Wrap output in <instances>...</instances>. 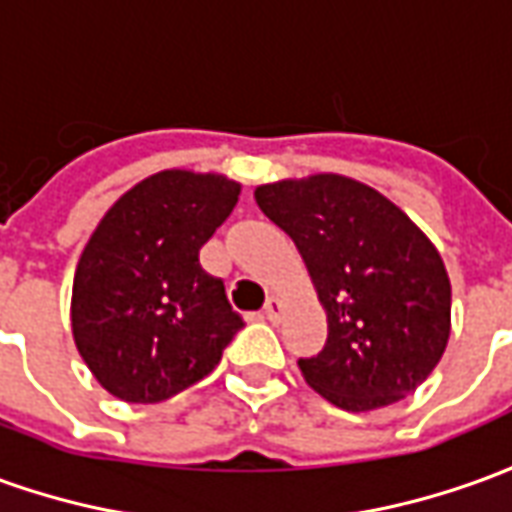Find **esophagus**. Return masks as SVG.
Masks as SVG:
<instances>
[{
    "label": "esophagus",
    "instance_id": "obj_1",
    "mask_svg": "<svg viewBox=\"0 0 512 512\" xmlns=\"http://www.w3.org/2000/svg\"><path fill=\"white\" fill-rule=\"evenodd\" d=\"M282 310H285V305H282V299H277V296H271V299H268V302H266V310H263V313H266V318H268V321H271V324H277V321H280V318H282Z\"/></svg>",
    "mask_w": 512,
    "mask_h": 512
}]
</instances>
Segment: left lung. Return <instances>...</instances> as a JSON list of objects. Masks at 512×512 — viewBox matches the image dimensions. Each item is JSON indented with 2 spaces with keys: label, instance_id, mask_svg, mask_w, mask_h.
Here are the masks:
<instances>
[{
  "label": "left lung",
  "instance_id": "left-lung-1",
  "mask_svg": "<svg viewBox=\"0 0 512 512\" xmlns=\"http://www.w3.org/2000/svg\"><path fill=\"white\" fill-rule=\"evenodd\" d=\"M255 199L293 238L327 313L324 349L299 360L307 385L349 413L416 391L452 332V285L430 238L343 174L266 182Z\"/></svg>",
  "mask_w": 512,
  "mask_h": 512
}]
</instances>
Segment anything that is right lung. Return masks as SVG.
<instances>
[{"instance_id":"obj_1","label":"right lung","mask_w":512,"mask_h":512,"mask_svg":"<svg viewBox=\"0 0 512 512\" xmlns=\"http://www.w3.org/2000/svg\"><path fill=\"white\" fill-rule=\"evenodd\" d=\"M241 182L166 169L121 194L74 271L71 335L116 399L155 405L205 380L244 327L224 282L199 263L238 205Z\"/></svg>"}]
</instances>
